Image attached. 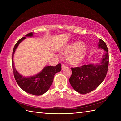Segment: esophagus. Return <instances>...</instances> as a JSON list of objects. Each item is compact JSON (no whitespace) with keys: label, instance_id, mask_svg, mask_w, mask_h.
Returning <instances> with one entry per match:
<instances>
[{"label":"esophagus","instance_id":"1","mask_svg":"<svg viewBox=\"0 0 121 121\" xmlns=\"http://www.w3.org/2000/svg\"><path fill=\"white\" fill-rule=\"evenodd\" d=\"M65 67H65L64 65H61V69H64Z\"/></svg>","mask_w":121,"mask_h":121}]
</instances>
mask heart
<instances>
[{
	"label": "heart",
	"mask_w": 121,
	"mask_h": 121,
	"mask_svg": "<svg viewBox=\"0 0 121 121\" xmlns=\"http://www.w3.org/2000/svg\"><path fill=\"white\" fill-rule=\"evenodd\" d=\"M87 46L81 42H75L65 46L61 53L64 55H69V63L74 65L81 64L85 60L87 55Z\"/></svg>",
	"instance_id": "b5f03b06"
}]
</instances>
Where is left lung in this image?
Masks as SVG:
<instances>
[{
	"label": "left lung",
	"instance_id": "8db88e82",
	"mask_svg": "<svg viewBox=\"0 0 121 121\" xmlns=\"http://www.w3.org/2000/svg\"><path fill=\"white\" fill-rule=\"evenodd\" d=\"M98 47L104 50L100 63L72 68V74L69 81L72 87L80 94H86L96 89L107 75L109 62L108 49L105 43L99 39Z\"/></svg>",
	"mask_w": 121,
	"mask_h": 121
}]
</instances>
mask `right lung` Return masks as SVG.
<instances>
[{"instance_id": "1", "label": "right lung", "mask_w": 121, "mask_h": 121, "mask_svg": "<svg viewBox=\"0 0 121 121\" xmlns=\"http://www.w3.org/2000/svg\"><path fill=\"white\" fill-rule=\"evenodd\" d=\"M33 33H30L25 37H33ZM26 37H22L17 42L14 46L12 54V66L13 75L16 81L22 89L25 92L34 95H41L47 92L53 82L54 76L61 69L60 64L56 67L46 66L37 75L30 77H24L20 74L14 65L13 56L16 49L20 43Z\"/></svg>"}]
</instances>
